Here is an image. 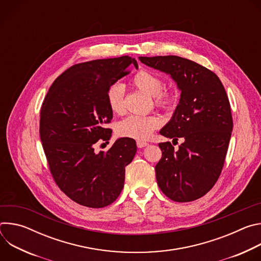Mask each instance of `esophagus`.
Returning a JSON list of instances; mask_svg holds the SVG:
<instances>
[{"instance_id": "1", "label": "esophagus", "mask_w": 261, "mask_h": 261, "mask_svg": "<svg viewBox=\"0 0 261 261\" xmlns=\"http://www.w3.org/2000/svg\"><path fill=\"white\" fill-rule=\"evenodd\" d=\"M136 144H137V146H138L139 148H141V147H144V146L148 145V143H147V142H145V141H139V140L136 142Z\"/></svg>"}]
</instances>
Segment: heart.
Segmentation results:
<instances>
[{"label":"heart","instance_id":"1","mask_svg":"<svg viewBox=\"0 0 261 261\" xmlns=\"http://www.w3.org/2000/svg\"><path fill=\"white\" fill-rule=\"evenodd\" d=\"M131 85L138 91L153 97L155 104L165 109H171L178 98V93L175 89L163 91V80L147 70L136 72L131 79ZM123 95V87L119 84L113 85L108 89L106 100L113 113L119 114L122 111ZM159 125V119L154 116H130L118 124L117 133L122 137L142 141L150 138Z\"/></svg>","mask_w":261,"mask_h":261}]
</instances>
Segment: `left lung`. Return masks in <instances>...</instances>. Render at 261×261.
Masks as SVG:
<instances>
[{"mask_svg":"<svg viewBox=\"0 0 261 261\" xmlns=\"http://www.w3.org/2000/svg\"><path fill=\"white\" fill-rule=\"evenodd\" d=\"M138 59L170 75L180 91L172 118L160 134L184 141L176 150L169 141L159 143L162 158L155 167L157 182L174 201L198 199L218 180L228 150L233 122L225 89L214 72L188 59Z\"/></svg>","mask_w":261,"mask_h":261,"instance_id":"obj_1","label":"left lung"}]
</instances>
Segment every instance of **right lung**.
I'll use <instances>...</instances> for the list:
<instances>
[{
  "instance_id": "right-lung-1",
  "label": "right lung",
  "mask_w": 261,
  "mask_h": 261,
  "mask_svg": "<svg viewBox=\"0 0 261 261\" xmlns=\"http://www.w3.org/2000/svg\"><path fill=\"white\" fill-rule=\"evenodd\" d=\"M138 67L128 56L76 64L54 82L40 111V138L50 172L60 189L88 207H104L120 195L125 167L136 154L132 138H119L106 152L95 143L109 140L105 124L113 119L108 89Z\"/></svg>"
}]
</instances>
